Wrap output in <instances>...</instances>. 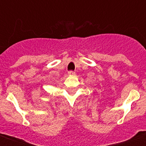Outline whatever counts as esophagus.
<instances>
[{
	"label": "esophagus",
	"instance_id": "obj_1",
	"mask_svg": "<svg viewBox=\"0 0 146 146\" xmlns=\"http://www.w3.org/2000/svg\"><path fill=\"white\" fill-rule=\"evenodd\" d=\"M69 75H74L75 74V72L74 71H72V70H70V71H69Z\"/></svg>",
	"mask_w": 146,
	"mask_h": 146
}]
</instances>
